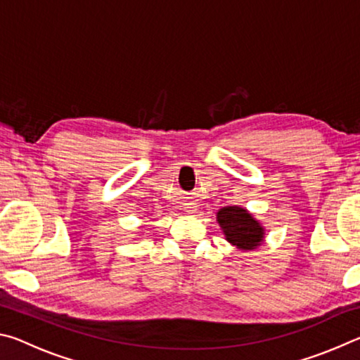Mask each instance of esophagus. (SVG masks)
Returning a JSON list of instances; mask_svg holds the SVG:
<instances>
[{
    "mask_svg": "<svg viewBox=\"0 0 360 360\" xmlns=\"http://www.w3.org/2000/svg\"><path fill=\"white\" fill-rule=\"evenodd\" d=\"M197 203L195 202H191V200H188V202H186L184 203V211L186 212H188V214H193V212H197Z\"/></svg>",
    "mask_w": 360,
    "mask_h": 360,
    "instance_id": "obj_1",
    "label": "esophagus"
}]
</instances>
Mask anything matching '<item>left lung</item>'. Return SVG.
Wrapping results in <instances>:
<instances>
[{
	"mask_svg": "<svg viewBox=\"0 0 360 360\" xmlns=\"http://www.w3.org/2000/svg\"><path fill=\"white\" fill-rule=\"evenodd\" d=\"M217 222L225 235V240L243 251H251L262 245L265 230L251 212L240 206H225L217 212Z\"/></svg>",
	"mask_w": 360,
	"mask_h": 360,
	"instance_id": "left-lung-1",
	"label": "left lung"
}]
</instances>
